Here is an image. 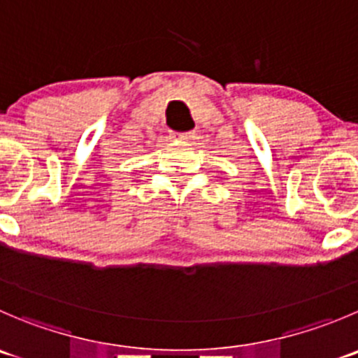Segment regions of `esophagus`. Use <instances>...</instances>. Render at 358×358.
Masks as SVG:
<instances>
[{
  "label": "esophagus",
  "mask_w": 358,
  "mask_h": 358,
  "mask_svg": "<svg viewBox=\"0 0 358 358\" xmlns=\"http://www.w3.org/2000/svg\"><path fill=\"white\" fill-rule=\"evenodd\" d=\"M178 138H180V140H183V141H190V140H194V138H196V133H194V131H187V133H180Z\"/></svg>",
  "instance_id": "esophagus-1"
}]
</instances>
